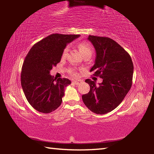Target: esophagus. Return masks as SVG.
Returning a JSON list of instances; mask_svg holds the SVG:
<instances>
[{"mask_svg": "<svg viewBox=\"0 0 154 154\" xmlns=\"http://www.w3.org/2000/svg\"><path fill=\"white\" fill-rule=\"evenodd\" d=\"M82 82H83V81L82 80H80V79H79V80H73V81H72V83H75V85H80Z\"/></svg>", "mask_w": 154, "mask_h": 154, "instance_id": "esophagus-1", "label": "esophagus"}]
</instances>
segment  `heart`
<instances>
[{
  "instance_id": "1",
  "label": "heart",
  "mask_w": 154,
  "mask_h": 154,
  "mask_svg": "<svg viewBox=\"0 0 154 154\" xmlns=\"http://www.w3.org/2000/svg\"><path fill=\"white\" fill-rule=\"evenodd\" d=\"M77 48H78V49H79L80 53L82 54L83 56H85L86 55H90V56L92 55V47L89 43L87 42V41H82V42L78 43ZM67 52H68V48H66L64 49L63 53H62V56L64 57L65 56H66ZM69 72H71L72 75H77V72H75L74 69H70Z\"/></svg>"
}]
</instances>
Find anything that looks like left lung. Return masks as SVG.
Instances as JSON below:
<instances>
[{
    "label": "left lung",
    "mask_w": 154,
    "mask_h": 154,
    "mask_svg": "<svg viewBox=\"0 0 154 154\" xmlns=\"http://www.w3.org/2000/svg\"><path fill=\"white\" fill-rule=\"evenodd\" d=\"M88 39L96 53L90 72L102 78L103 82L96 85L95 81L85 80L90 90L82 100L93 113L105 114L116 109L131 88L133 63L129 54L111 38L89 35Z\"/></svg>",
    "instance_id": "1"
}]
</instances>
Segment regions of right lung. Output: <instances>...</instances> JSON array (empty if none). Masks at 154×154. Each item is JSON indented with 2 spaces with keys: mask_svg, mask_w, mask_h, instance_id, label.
<instances>
[{
  "mask_svg": "<svg viewBox=\"0 0 154 154\" xmlns=\"http://www.w3.org/2000/svg\"><path fill=\"white\" fill-rule=\"evenodd\" d=\"M79 36L52 34L34 45L25 58L21 84L28 103L38 112L51 113L61 105L65 88L71 82L54 79L49 73L60 62L67 44Z\"/></svg>",
  "mask_w": 154,
  "mask_h": 154,
  "instance_id": "right-lung-1",
  "label": "right lung"
}]
</instances>
